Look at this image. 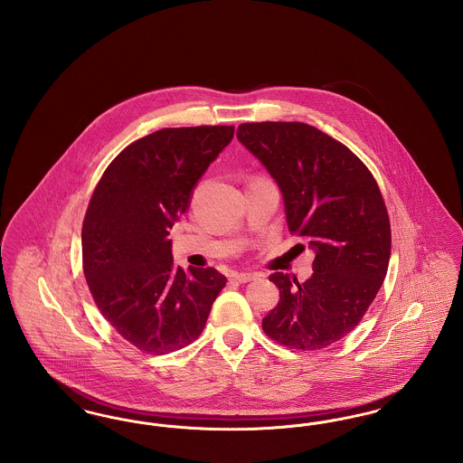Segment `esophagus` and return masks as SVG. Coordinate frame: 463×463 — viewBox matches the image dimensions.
Returning a JSON list of instances; mask_svg holds the SVG:
<instances>
[{
	"instance_id": "obj_1",
	"label": "esophagus",
	"mask_w": 463,
	"mask_h": 463,
	"mask_svg": "<svg viewBox=\"0 0 463 463\" xmlns=\"http://www.w3.org/2000/svg\"><path fill=\"white\" fill-rule=\"evenodd\" d=\"M232 279L238 281V283H250V281L255 279V274H251V272H234Z\"/></svg>"
}]
</instances>
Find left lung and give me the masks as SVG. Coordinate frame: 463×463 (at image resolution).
<instances>
[{
  "mask_svg": "<svg viewBox=\"0 0 463 463\" xmlns=\"http://www.w3.org/2000/svg\"><path fill=\"white\" fill-rule=\"evenodd\" d=\"M238 138L278 182L289 232L316 251L307 281L269 276L279 304L262 330L289 349H325L359 325L387 274L392 240L378 184L347 146L306 123H242Z\"/></svg>",
  "mask_w": 463,
  "mask_h": 463,
  "instance_id": "8db88e82",
  "label": "left lung"
}]
</instances>
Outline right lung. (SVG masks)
Returning a JSON list of instances; mask_svg holds the SVG:
<instances>
[{
	"label": "right lung",
	"mask_w": 463,
	"mask_h": 463,
	"mask_svg": "<svg viewBox=\"0 0 463 463\" xmlns=\"http://www.w3.org/2000/svg\"><path fill=\"white\" fill-rule=\"evenodd\" d=\"M234 127L163 128L125 147L100 176L83 221V272L100 314L147 354L193 344L227 279L174 267V222L232 140Z\"/></svg>",
	"instance_id": "add662e5"
}]
</instances>
